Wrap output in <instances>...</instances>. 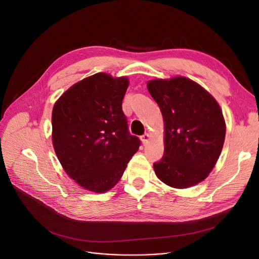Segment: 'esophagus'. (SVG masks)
I'll use <instances>...</instances> for the list:
<instances>
[{"label": "esophagus", "instance_id": "1", "mask_svg": "<svg viewBox=\"0 0 259 259\" xmlns=\"http://www.w3.org/2000/svg\"><path fill=\"white\" fill-rule=\"evenodd\" d=\"M141 140H142L143 145H147L148 142H149V140H150V134L145 133V134L143 135V137H141Z\"/></svg>", "mask_w": 259, "mask_h": 259}]
</instances>
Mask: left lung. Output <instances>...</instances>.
<instances>
[{
  "mask_svg": "<svg viewBox=\"0 0 259 259\" xmlns=\"http://www.w3.org/2000/svg\"><path fill=\"white\" fill-rule=\"evenodd\" d=\"M164 118L165 153L153 165L158 180L175 189L192 187L216 165L226 137L222 108L205 88L185 76L147 83Z\"/></svg>",
  "mask_w": 259,
  "mask_h": 259,
  "instance_id": "1",
  "label": "left lung"
}]
</instances>
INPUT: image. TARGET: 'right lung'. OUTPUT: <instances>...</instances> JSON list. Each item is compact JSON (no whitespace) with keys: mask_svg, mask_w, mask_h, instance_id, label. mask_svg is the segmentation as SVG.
I'll use <instances>...</instances> for the list:
<instances>
[{"mask_svg":"<svg viewBox=\"0 0 259 259\" xmlns=\"http://www.w3.org/2000/svg\"><path fill=\"white\" fill-rule=\"evenodd\" d=\"M127 76L99 72L66 90L52 109V145L70 179L94 193L120 180L141 142L128 132L121 103Z\"/></svg>","mask_w":259,"mask_h":259,"instance_id":"add662e5","label":"right lung"}]
</instances>
